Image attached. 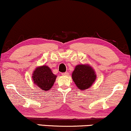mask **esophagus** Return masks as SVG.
<instances>
[{
	"mask_svg": "<svg viewBox=\"0 0 131 131\" xmlns=\"http://www.w3.org/2000/svg\"><path fill=\"white\" fill-rule=\"evenodd\" d=\"M62 75H64V76H67L69 75V72H64V73H62Z\"/></svg>",
	"mask_w": 131,
	"mask_h": 131,
	"instance_id": "esophagus-1",
	"label": "esophagus"
}]
</instances>
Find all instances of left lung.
<instances>
[{
    "mask_svg": "<svg viewBox=\"0 0 131 131\" xmlns=\"http://www.w3.org/2000/svg\"><path fill=\"white\" fill-rule=\"evenodd\" d=\"M72 78L78 89L83 91L92 86L96 80V75L89 64H79L76 66Z\"/></svg>",
    "mask_w": 131,
    "mask_h": 131,
    "instance_id": "obj_1",
    "label": "left lung"
}]
</instances>
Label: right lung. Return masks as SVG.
Returning <instances> with one entry per match:
<instances>
[{
  "label": "right lung",
  "mask_w": 131,
  "mask_h": 131,
  "mask_svg": "<svg viewBox=\"0 0 131 131\" xmlns=\"http://www.w3.org/2000/svg\"><path fill=\"white\" fill-rule=\"evenodd\" d=\"M57 76L47 66L36 67L33 73V81L35 85L42 90H49L53 86Z\"/></svg>",
  "instance_id": "right-lung-1"
}]
</instances>
